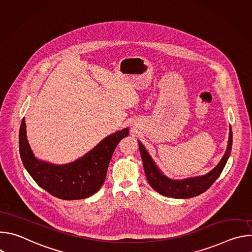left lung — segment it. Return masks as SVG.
Wrapping results in <instances>:
<instances>
[{
    "label": "left lung",
    "instance_id": "obj_1",
    "mask_svg": "<svg viewBox=\"0 0 252 252\" xmlns=\"http://www.w3.org/2000/svg\"><path fill=\"white\" fill-rule=\"evenodd\" d=\"M137 141L143 168H145L150 186L156 191L164 196L173 198H191L207 190L220 175L231 153L232 130L230 126L227 148L219 164L204 175L188 177L184 179H172L167 177L154 161L153 158L150 156L142 143L139 140Z\"/></svg>",
    "mask_w": 252,
    "mask_h": 252
}]
</instances>
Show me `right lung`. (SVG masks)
<instances>
[{"label": "right lung", "instance_id": "1", "mask_svg": "<svg viewBox=\"0 0 252 252\" xmlns=\"http://www.w3.org/2000/svg\"><path fill=\"white\" fill-rule=\"evenodd\" d=\"M127 135L128 127L118 130L104 137L82 158L65 164H55L33 155L24 118L19 134L20 155L25 168L42 189L61 199H82L100 189L118 143Z\"/></svg>", "mask_w": 252, "mask_h": 252}]
</instances>
